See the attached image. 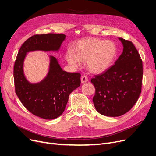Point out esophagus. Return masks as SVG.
I'll list each match as a JSON object with an SVG mask.
<instances>
[{
  "label": "esophagus",
  "mask_w": 156,
  "mask_h": 156,
  "mask_svg": "<svg viewBox=\"0 0 156 156\" xmlns=\"http://www.w3.org/2000/svg\"><path fill=\"white\" fill-rule=\"evenodd\" d=\"M88 81V78L86 76H83L82 77H81V83H87Z\"/></svg>",
  "instance_id": "34e87169"
}]
</instances>
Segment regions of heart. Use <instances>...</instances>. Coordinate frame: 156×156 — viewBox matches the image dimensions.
<instances>
[{"mask_svg":"<svg viewBox=\"0 0 156 156\" xmlns=\"http://www.w3.org/2000/svg\"><path fill=\"white\" fill-rule=\"evenodd\" d=\"M117 53V46L111 41L90 38L78 41L65 55L67 63L73 68H79L86 62L88 70L94 74L106 72L112 66Z\"/></svg>","mask_w":156,"mask_h":156,"instance_id":"b5f03b06","label":"heart"}]
</instances>
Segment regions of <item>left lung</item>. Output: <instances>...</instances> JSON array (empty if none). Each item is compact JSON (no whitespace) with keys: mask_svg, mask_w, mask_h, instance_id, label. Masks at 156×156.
Listing matches in <instances>:
<instances>
[{"mask_svg":"<svg viewBox=\"0 0 156 156\" xmlns=\"http://www.w3.org/2000/svg\"><path fill=\"white\" fill-rule=\"evenodd\" d=\"M118 39L122 44V53L108 70L91 80L96 90L93 98L94 107L100 114L108 117L128 112L142 91V59L131 42Z\"/></svg>","mask_w":156,"mask_h":156,"instance_id":"1","label":"left lung"}]
</instances>
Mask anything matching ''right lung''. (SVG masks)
<instances>
[{
    "label": "right lung",
    "mask_w": 156,
    "mask_h": 156,
    "mask_svg": "<svg viewBox=\"0 0 156 156\" xmlns=\"http://www.w3.org/2000/svg\"><path fill=\"white\" fill-rule=\"evenodd\" d=\"M65 39L66 35L61 34L35 35L21 46L14 63L18 97L28 111L44 119H54L63 114L70 94L80 85V74L63 70L58 59L49 55L46 76L40 82L32 83L25 75L24 62L29 52H58Z\"/></svg>",
    "instance_id": "right-lung-1"
}]
</instances>
